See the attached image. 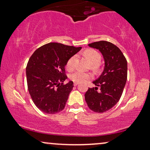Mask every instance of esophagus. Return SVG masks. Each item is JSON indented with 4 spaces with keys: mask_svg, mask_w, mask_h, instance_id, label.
Instances as JSON below:
<instances>
[{
    "mask_svg": "<svg viewBox=\"0 0 150 150\" xmlns=\"http://www.w3.org/2000/svg\"><path fill=\"white\" fill-rule=\"evenodd\" d=\"M77 85H78V83L74 82V86H77Z\"/></svg>",
    "mask_w": 150,
    "mask_h": 150,
    "instance_id": "1",
    "label": "esophagus"
}]
</instances>
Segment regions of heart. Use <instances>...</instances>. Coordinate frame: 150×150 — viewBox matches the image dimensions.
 <instances>
[{
  "label": "heart",
  "instance_id": "heart-1",
  "mask_svg": "<svg viewBox=\"0 0 150 150\" xmlns=\"http://www.w3.org/2000/svg\"><path fill=\"white\" fill-rule=\"evenodd\" d=\"M84 55L86 58L88 59L90 62L93 64V67L95 69L98 67V64L101 59V55L99 52L95 50L88 49L84 51ZM76 59V55H73L70 57L69 60L67 62V69L69 71H72L75 67V62ZM93 75L90 73H85V72L81 71H77L74 72L70 75V79L74 82L77 83H85L88 79H91Z\"/></svg>",
  "mask_w": 150,
  "mask_h": 150
}]
</instances>
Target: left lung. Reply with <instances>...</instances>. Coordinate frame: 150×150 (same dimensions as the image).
Masks as SVG:
<instances>
[{"label": "left lung", "mask_w": 150, "mask_h": 150, "mask_svg": "<svg viewBox=\"0 0 150 150\" xmlns=\"http://www.w3.org/2000/svg\"><path fill=\"white\" fill-rule=\"evenodd\" d=\"M88 46L102 53L105 67L100 77L93 82L96 87L88 88L85 93V100L91 110L104 112L117 104L122 95L127 81V60L121 50L110 42H95Z\"/></svg>", "instance_id": "8db88e82"}]
</instances>
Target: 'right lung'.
Masks as SVG:
<instances>
[{"label":"right lung","mask_w":150,"mask_h":150,"mask_svg":"<svg viewBox=\"0 0 150 150\" xmlns=\"http://www.w3.org/2000/svg\"><path fill=\"white\" fill-rule=\"evenodd\" d=\"M81 47L50 42L35 50L28 61L26 75L32 101L43 112L55 114L64 108L73 82L64 83L65 66Z\"/></svg>","instance_id":"1"}]
</instances>
